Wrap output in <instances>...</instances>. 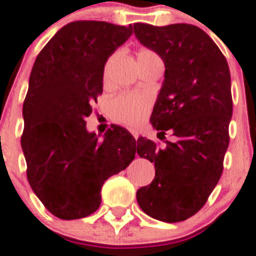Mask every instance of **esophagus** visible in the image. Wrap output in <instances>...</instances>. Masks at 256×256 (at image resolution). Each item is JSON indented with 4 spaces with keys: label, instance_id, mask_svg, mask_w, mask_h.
<instances>
[{
    "label": "esophagus",
    "instance_id": "34e87169",
    "mask_svg": "<svg viewBox=\"0 0 256 256\" xmlns=\"http://www.w3.org/2000/svg\"><path fill=\"white\" fill-rule=\"evenodd\" d=\"M130 132L132 134V136H134V138H135V139H138V138H139V134H138V131L134 130V128H131Z\"/></svg>",
    "mask_w": 256,
    "mask_h": 256
}]
</instances>
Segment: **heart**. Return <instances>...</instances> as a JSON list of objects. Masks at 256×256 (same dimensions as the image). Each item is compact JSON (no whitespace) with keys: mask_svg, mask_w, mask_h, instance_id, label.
Returning <instances> with one entry per match:
<instances>
[{"mask_svg":"<svg viewBox=\"0 0 256 256\" xmlns=\"http://www.w3.org/2000/svg\"><path fill=\"white\" fill-rule=\"evenodd\" d=\"M159 59L154 52L142 49L138 52V62H148ZM150 108V100L145 96L120 94L114 97L108 104V111L114 120L125 125L134 126L146 116Z\"/></svg>","mask_w":256,"mask_h":256,"instance_id":"obj_1","label":"heart"}]
</instances>
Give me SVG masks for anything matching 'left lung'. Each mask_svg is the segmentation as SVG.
Segmentation results:
<instances>
[{"mask_svg": "<svg viewBox=\"0 0 256 256\" xmlns=\"http://www.w3.org/2000/svg\"><path fill=\"white\" fill-rule=\"evenodd\" d=\"M136 39L160 56L164 82L150 122L176 138L159 148L145 138L138 154L155 166V178L136 192L152 218L179 222L197 214L224 169L232 116L231 77L226 58L202 28L190 24H134Z\"/></svg>", "mask_w": 256, "mask_h": 256, "instance_id": "left-lung-1", "label": "left lung"}]
</instances>
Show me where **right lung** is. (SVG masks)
I'll list each match as a JSON object with an SVG mask.
<instances>
[{"mask_svg":"<svg viewBox=\"0 0 256 256\" xmlns=\"http://www.w3.org/2000/svg\"><path fill=\"white\" fill-rule=\"evenodd\" d=\"M132 26L74 21L39 52L22 107L21 148L36 197L62 220L90 216L101 204L104 180L134 160L136 140L114 125L100 142L86 117L102 94L107 59L132 34Z\"/></svg>","mask_w":256,"mask_h":256,"instance_id":"1","label":"right lung"}]
</instances>
